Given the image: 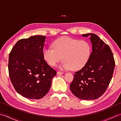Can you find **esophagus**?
<instances>
[{
	"mask_svg": "<svg viewBox=\"0 0 121 121\" xmlns=\"http://www.w3.org/2000/svg\"><path fill=\"white\" fill-rule=\"evenodd\" d=\"M64 73L62 72H60V71H58L57 72V74H59V75H60V74H63Z\"/></svg>",
	"mask_w": 121,
	"mask_h": 121,
	"instance_id": "esophagus-1",
	"label": "esophagus"
}]
</instances>
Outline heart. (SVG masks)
<instances>
[{
    "label": "heart",
    "instance_id": "heart-1",
    "mask_svg": "<svg viewBox=\"0 0 121 121\" xmlns=\"http://www.w3.org/2000/svg\"><path fill=\"white\" fill-rule=\"evenodd\" d=\"M91 52V47L88 42L65 36L56 40L53 47L46 48L43 56L51 66H56L62 57L61 69L78 70L86 65Z\"/></svg>",
    "mask_w": 121,
    "mask_h": 121
}]
</instances>
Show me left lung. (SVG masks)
Listing matches in <instances>:
<instances>
[{"label": "left lung", "mask_w": 121, "mask_h": 121, "mask_svg": "<svg viewBox=\"0 0 121 121\" xmlns=\"http://www.w3.org/2000/svg\"><path fill=\"white\" fill-rule=\"evenodd\" d=\"M91 36L92 51L83 68L75 72L70 88L72 93L79 99L94 100L106 91L111 81L115 67L113 55L109 46L96 34Z\"/></svg>", "instance_id": "8db88e82"}]
</instances>
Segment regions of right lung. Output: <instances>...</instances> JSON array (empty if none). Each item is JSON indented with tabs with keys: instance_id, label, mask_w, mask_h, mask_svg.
I'll return each instance as SVG.
<instances>
[{
	"instance_id": "1",
	"label": "right lung",
	"mask_w": 121,
	"mask_h": 121,
	"mask_svg": "<svg viewBox=\"0 0 121 121\" xmlns=\"http://www.w3.org/2000/svg\"><path fill=\"white\" fill-rule=\"evenodd\" d=\"M45 39L42 35L23 38L17 41L9 53L10 80L17 93L27 99L44 97L56 74L43 58Z\"/></svg>"
}]
</instances>
